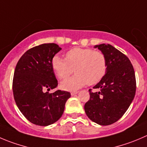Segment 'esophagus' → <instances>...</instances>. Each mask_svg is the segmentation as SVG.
<instances>
[{"mask_svg": "<svg viewBox=\"0 0 147 147\" xmlns=\"http://www.w3.org/2000/svg\"><path fill=\"white\" fill-rule=\"evenodd\" d=\"M78 93H79V92H78V91H74V92H71V96H74V95H76V94H77Z\"/></svg>", "mask_w": 147, "mask_h": 147, "instance_id": "obj_1", "label": "esophagus"}]
</instances>
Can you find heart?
<instances>
[{
    "instance_id": "b5f03b06",
    "label": "heart",
    "mask_w": 147,
    "mask_h": 147,
    "mask_svg": "<svg viewBox=\"0 0 147 147\" xmlns=\"http://www.w3.org/2000/svg\"><path fill=\"white\" fill-rule=\"evenodd\" d=\"M52 68L60 79L71 74L74 69L76 75L65 79L61 86L65 90H76L86 84L98 83L107 71V60L101 51L89 48L76 47L66 53L65 59L55 55L51 61Z\"/></svg>"
}]
</instances>
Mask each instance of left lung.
Wrapping results in <instances>:
<instances>
[{"instance_id": "1", "label": "left lung", "mask_w": 147, "mask_h": 147, "mask_svg": "<svg viewBox=\"0 0 147 147\" xmlns=\"http://www.w3.org/2000/svg\"><path fill=\"white\" fill-rule=\"evenodd\" d=\"M104 53L107 71L104 77L89 89L90 98L84 105L88 118L100 125H108L120 119L132 102L136 94L134 67L126 55L110 44L94 46Z\"/></svg>"}]
</instances>
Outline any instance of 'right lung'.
I'll return each instance as SVG.
<instances>
[{"label": "right lung", "mask_w": 147, "mask_h": 147, "mask_svg": "<svg viewBox=\"0 0 147 147\" xmlns=\"http://www.w3.org/2000/svg\"><path fill=\"white\" fill-rule=\"evenodd\" d=\"M61 47L55 43L36 46L25 53L16 64L13 79L15 102L24 116L41 126L51 125L61 118L71 94L47 91L58 86L51 61Z\"/></svg>", "instance_id": "right-lung-1"}]
</instances>
